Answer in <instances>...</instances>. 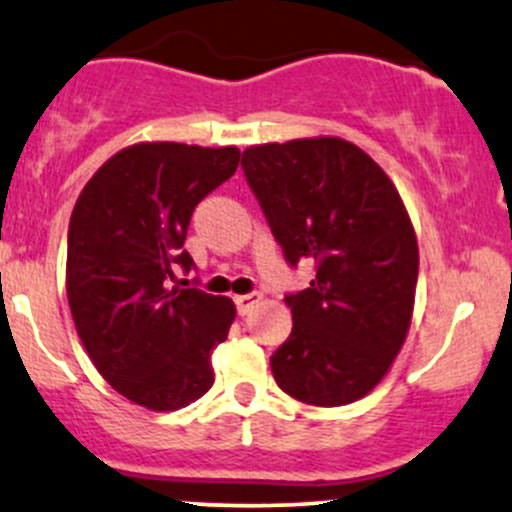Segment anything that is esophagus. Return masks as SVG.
Listing matches in <instances>:
<instances>
[{
  "mask_svg": "<svg viewBox=\"0 0 512 512\" xmlns=\"http://www.w3.org/2000/svg\"><path fill=\"white\" fill-rule=\"evenodd\" d=\"M234 302H236V310H239V315H249L258 302H261V295H256V293L254 295H236Z\"/></svg>",
  "mask_w": 512,
  "mask_h": 512,
  "instance_id": "1",
  "label": "esophagus"
}]
</instances>
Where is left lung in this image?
Returning <instances> with one entry per match:
<instances>
[{
  "mask_svg": "<svg viewBox=\"0 0 512 512\" xmlns=\"http://www.w3.org/2000/svg\"><path fill=\"white\" fill-rule=\"evenodd\" d=\"M246 180L290 263H317L288 295L293 332L271 356L283 393L337 408L371 393L403 349L415 307L417 236L383 168L339 136L249 146Z\"/></svg>",
  "mask_w": 512,
  "mask_h": 512,
  "instance_id": "8db88e82",
  "label": "left lung"
}]
</instances>
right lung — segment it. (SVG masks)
<instances>
[{
	"label": "right lung",
	"mask_w": 512,
	"mask_h": 512,
	"mask_svg": "<svg viewBox=\"0 0 512 512\" xmlns=\"http://www.w3.org/2000/svg\"><path fill=\"white\" fill-rule=\"evenodd\" d=\"M236 146L141 141L104 161L68 229L65 290L75 329L104 381L131 403L168 412L214 383L212 351L236 317L229 298L168 288L192 210L239 166Z\"/></svg>",
	"instance_id": "right-lung-1"
}]
</instances>
